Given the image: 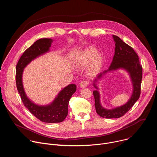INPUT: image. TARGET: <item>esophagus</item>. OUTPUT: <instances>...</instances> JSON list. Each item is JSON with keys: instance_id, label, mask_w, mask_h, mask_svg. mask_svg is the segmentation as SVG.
Instances as JSON below:
<instances>
[{"instance_id": "obj_1", "label": "esophagus", "mask_w": 157, "mask_h": 157, "mask_svg": "<svg viewBox=\"0 0 157 157\" xmlns=\"http://www.w3.org/2000/svg\"><path fill=\"white\" fill-rule=\"evenodd\" d=\"M88 82L87 81H82L80 83V87H82V88H84V87H86L88 86Z\"/></svg>"}]
</instances>
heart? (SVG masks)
<instances>
[{"mask_svg":"<svg viewBox=\"0 0 157 157\" xmlns=\"http://www.w3.org/2000/svg\"><path fill=\"white\" fill-rule=\"evenodd\" d=\"M104 56L102 53L97 52L93 47H87L79 52L75 58V66L79 69L85 68L87 65V73L93 76L99 73L104 64Z\"/></svg>","mask_w":157,"mask_h":157,"instance_id":"heart-1","label":"heart"}]
</instances>
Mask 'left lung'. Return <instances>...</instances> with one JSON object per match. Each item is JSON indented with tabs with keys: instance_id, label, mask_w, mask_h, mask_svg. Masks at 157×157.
<instances>
[{
	"instance_id": "left-lung-1",
	"label": "left lung",
	"mask_w": 157,
	"mask_h": 157,
	"mask_svg": "<svg viewBox=\"0 0 157 157\" xmlns=\"http://www.w3.org/2000/svg\"><path fill=\"white\" fill-rule=\"evenodd\" d=\"M113 37L116 45L113 61L109 69L99 73L93 82V86L96 89L93 91L96 113L101 117L106 119L119 118L132 107L140 98L142 79V67L136 52L119 36L113 35ZM119 69H124L129 74L133 86V92L130 99L125 105L112 109H106L100 104V94L96 82L107 72Z\"/></svg>"
}]
</instances>
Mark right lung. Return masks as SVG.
<instances>
[{
    "label": "right lung",
    "mask_w": 157,
    "mask_h": 157,
    "mask_svg": "<svg viewBox=\"0 0 157 157\" xmlns=\"http://www.w3.org/2000/svg\"><path fill=\"white\" fill-rule=\"evenodd\" d=\"M53 40L41 38L26 50L19 59L16 66V84L17 90L24 105L38 119L43 122L58 123L63 122L68 113V104L72 95L76 91V85L71 84L64 87L54 101L46 105H39L31 101L27 96L22 83L24 69L32 60L50 50Z\"/></svg>",
    "instance_id": "add662e5"
}]
</instances>
